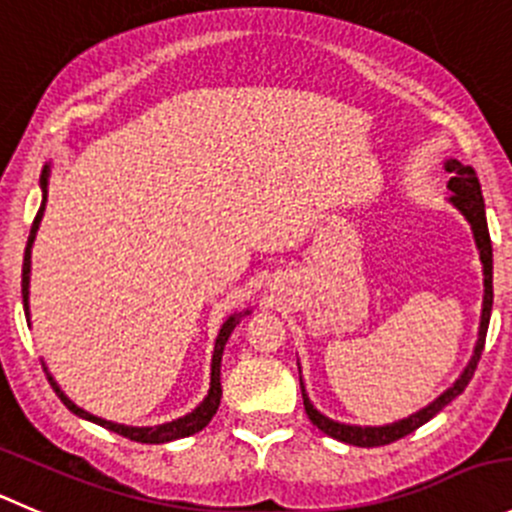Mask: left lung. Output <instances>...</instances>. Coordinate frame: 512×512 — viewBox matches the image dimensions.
Instances as JSON below:
<instances>
[{
    "label": "left lung",
    "mask_w": 512,
    "mask_h": 512,
    "mask_svg": "<svg viewBox=\"0 0 512 512\" xmlns=\"http://www.w3.org/2000/svg\"><path fill=\"white\" fill-rule=\"evenodd\" d=\"M445 171L450 176L448 189L453 191L450 196V204L465 216V221L473 229L475 246L480 251V261H483V283H485V296H483V313H480V331H478V343H475V351L470 356L468 366L463 368V373L458 376V381L448 388V391L440 393L433 403H428L426 408H421L413 416L403 418V421L388 423V426H346V423L331 421L328 416H323L321 411L313 408V403L308 401V393L301 383V396H303V408H306V416L311 418V423L318 430H323L331 438L341 440V443L358 445V448H376V445H388L393 440L403 438V435L413 433L416 428H421L423 423H428L435 413L443 411L453 398H458L460 393L465 391V386L473 378L475 368H478L480 353H483L485 346V333H488L490 323V311H493V246H490V234H488V221H485V201L483 194H480V181L475 176L473 166H463L458 159L445 161Z\"/></svg>",
    "instance_id": "obj_1"
}]
</instances>
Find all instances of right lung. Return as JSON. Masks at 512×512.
I'll use <instances>...</instances> for the list:
<instances>
[{"label": "right lung", "instance_id": "add662e5", "mask_svg": "<svg viewBox=\"0 0 512 512\" xmlns=\"http://www.w3.org/2000/svg\"><path fill=\"white\" fill-rule=\"evenodd\" d=\"M47 181H49V166H44V171H42V191H44L42 206H39L37 216H34V224H32V231H29L27 249H24V263H22V301H24V316H27V318H29V271H32V244H34V239H37L39 224H42V216H44V204H47ZM249 313L251 311L246 308V311H239V313H234V316L226 318L224 326H221V331H219V336H216L214 358H211L209 393H206V398L199 403V406L194 408V411L186 413L184 418H176V421H171V423H161V426H151V428H136V426H121V423L104 421V418L91 416V413H86L84 408H79L77 403L69 401L67 393L59 388V383L54 381L49 373H47V378H49V383H52L54 393L62 398V403L69 408V411L74 413V416L86 418V421L96 423V426H101L106 430H114V433L124 435V438H129V440H136V443H169V440L186 438V435H194V433H199L201 428L209 426V421L214 418V413L219 411V403H221V356H224V348H226V341H229L231 331H234V328L241 323V318L249 316ZM44 371H47V368H44Z\"/></svg>", "mask_w": 512, "mask_h": 512}]
</instances>
